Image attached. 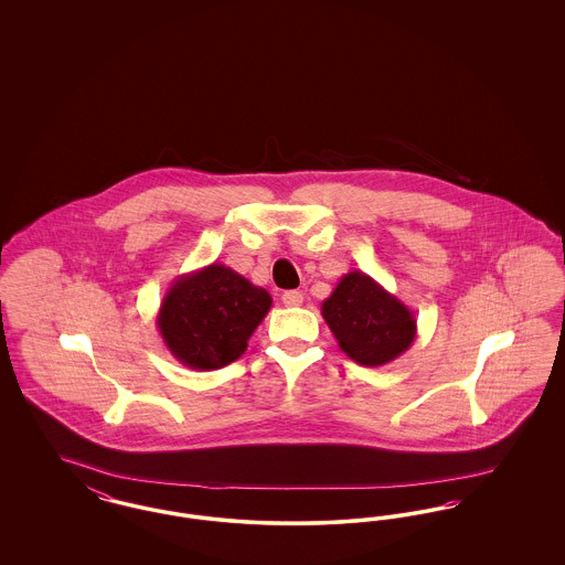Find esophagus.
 Segmentation results:
<instances>
[{
	"instance_id": "esophagus-1",
	"label": "esophagus",
	"mask_w": 565,
	"mask_h": 565,
	"mask_svg": "<svg viewBox=\"0 0 565 565\" xmlns=\"http://www.w3.org/2000/svg\"><path fill=\"white\" fill-rule=\"evenodd\" d=\"M302 292H298V290H288V292H284L281 296V300H284V305L286 307H300L302 305Z\"/></svg>"
}]
</instances>
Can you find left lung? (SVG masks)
I'll return each instance as SVG.
<instances>
[{
    "label": "left lung",
    "mask_w": 565,
    "mask_h": 565,
    "mask_svg": "<svg viewBox=\"0 0 565 565\" xmlns=\"http://www.w3.org/2000/svg\"><path fill=\"white\" fill-rule=\"evenodd\" d=\"M322 316L339 348L371 369L403 355L417 334L413 311L362 270L341 277L322 302Z\"/></svg>",
    "instance_id": "8db88e82"
}]
</instances>
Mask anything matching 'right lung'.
Masks as SVG:
<instances>
[{
	"instance_id": "1",
	"label": "right lung",
	"mask_w": 565,
	"mask_h": 565,
	"mask_svg": "<svg viewBox=\"0 0 565 565\" xmlns=\"http://www.w3.org/2000/svg\"><path fill=\"white\" fill-rule=\"evenodd\" d=\"M273 298L224 265L180 275L162 298L157 326L171 355L192 371L235 362L269 313Z\"/></svg>"
}]
</instances>
